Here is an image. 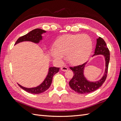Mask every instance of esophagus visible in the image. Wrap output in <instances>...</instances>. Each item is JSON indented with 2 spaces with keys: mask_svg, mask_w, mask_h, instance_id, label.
<instances>
[{
  "mask_svg": "<svg viewBox=\"0 0 121 121\" xmlns=\"http://www.w3.org/2000/svg\"><path fill=\"white\" fill-rule=\"evenodd\" d=\"M61 70L62 71H64V72H65L68 70V68L67 67H63L61 68Z\"/></svg>",
  "mask_w": 121,
  "mask_h": 121,
  "instance_id": "esophagus-1",
  "label": "esophagus"
}]
</instances>
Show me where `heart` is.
Instances as JSON below:
<instances>
[{"label": "heart", "mask_w": 121, "mask_h": 121, "mask_svg": "<svg viewBox=\"0 0 121 121\" xmlns=\"http://www.w3.org/2000/svg\"><path fill=\"white\" fill-rule=\"evenodd\" d=\"M55 49H51L52 56L60 60L66 54L69 63L76 65L85 61L92 49V39L87 34H65L54 42Z\"/></svg>", "instance_id": "1"}]
</instances>
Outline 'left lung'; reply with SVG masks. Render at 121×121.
<instances>
[{
    "label": "left lung",
    "instance_id": "8db88e82",
    "mask_svg": "<svg viewBox=\"0 0 121 121\" xmlns=\"http://www.w3.org/2000/svg\"><path fill=\"white\" fill-rule=\"evenodd\" d=\"M100 54L103 55L105 57V69L104 76L100 80L97 82H90L87 80L84 77V69L87 62H85L82 65L69 67V69L73 72L74 76L69 82V85L75 92L80 94L92 92L98 89L105 82L107 77L110 54L104 40L99 37L97 39L96 48L93 56Z\"/></svg>",
    "mask_w": 121,
    "mask_h": 121
}]
</instances>
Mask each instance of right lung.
I'll return each mask as SVG.
<instances>
[{
  "mask_svg": "<svg viewBox=\"0 0 121 121\" xmlns=\"http://www.w3.org/2000/svg\"><path fill=\"white\" fill-rule=\"evenodd\" d=\"M46 31L42 30L40 29H35L34 30L31 31L28 34H26L23 36H21L18 39L15 43V44L19 43L20 42L23 41H31L34 43H38L39 42L40 40H41L42 39V37L41 34L43 33H45ZM60 70V68H56V67H50L49 68L48 73L47 74V76L46 77L45 79L40 85L34 88H28L24 87L22 86L20 84H18L19 86L25 90L27 92L32 93V94H40L44 92L46 90L48 89L49 87L52 84V78L54 75L58 72Z\"/></svg>",
  "mask_w": 121,
  "mask_h": 121,
  "instance_id": "obj_1",
  "label": "right lung"
}]
</instances>
